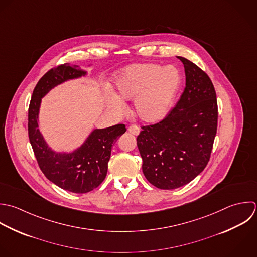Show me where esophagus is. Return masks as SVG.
<instances>
[{
  "instance_id": "esophagus-1",
  "label": "esophagus",
  "mask_w": 257,
  "mask_h": 257,
  "mask_svg": "<svg viewBox=\"0 0 257 257\" xmlns=\"http://www.w3.org/2000/svg\"><path fill=\"white\" fill-rule=\"evenodd\" d=\"M128 131L133 135H138L139 132H140V128L136 125H131V126L128 127Z\"/></svg>"
}]
</instances>
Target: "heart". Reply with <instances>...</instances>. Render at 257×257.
Segmentation results:
<instances>
[{"label":"heart","instance_id":"heart-1","mask_svg":"<svg viewBox=\"0 0 257 257\" xmlns=\"http://www.w3.org/2000/svg\"><path fill=\"white\" fill-rule=\"evenodd\" d=\"M181 84V76L174 66L134 64L117 77L116 87L121 98L134 100L137 116L146 122L162 119L169 112ZM111 108L116 113L126 111V104L113 92L108 93Z\"/></svg>","mask_w":257,"mask_h":257}]
</instances>
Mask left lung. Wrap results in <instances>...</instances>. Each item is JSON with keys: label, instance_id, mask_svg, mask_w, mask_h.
<instances>
[{"label": "left lung", "instance_id": "obj_1", "mask_svg": "<svg viewBox=\"0 0 257 257\" xmlns=\"http://www.w3.org/2000/svg\"><path fill=\"white\" fill-rule=\"evenodd\" d=\"M186 84L175 107L161 121L142 126L137 146L146 179L159 189H176L206 167L217 131L218 107L209 76L197 65L178 57Z\"/></svg>", "mask_w": 257, "mask_h": 257}]
</instances>
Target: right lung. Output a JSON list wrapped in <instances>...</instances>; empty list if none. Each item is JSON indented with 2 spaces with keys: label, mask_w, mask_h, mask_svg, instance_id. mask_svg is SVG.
<instances>
[{
  "label": "right lung",
  "mask_w": 257,
  "mask_h": 257,
  "mask_svg": "<svg viewBox=\"0 0 257 257\" xmlns=\"http://www.w3.org/2000/svg\"><path fill=\"white\" fill-rule=\"evenodd\" d=\"M85 75L79 66L68 63L50 69L37 83L28 110V134L38 165L44 175L60 188L73 193H87L105 179L112 145L126 132L124 124L96 129L75 152L61 154L52 151L38 129L41 98L62 82Z\"/></svg>",
  "instance_id": "right-lung-1"
}]
</instances>
